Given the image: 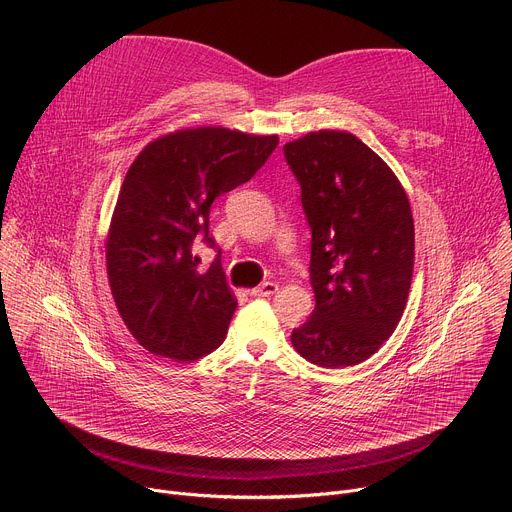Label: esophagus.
<instances>
[{
	"label": "esophagus",
	"instance_id": "obj_1",
	"mask_svg": "<svg viewBox=\"0 0 512 512\" xmlns=\"http://www.w3.org/2000/svg\"><path fill=\"white\" fill-rule=\"evenodd\" d=\"M277 291V283H273V281H265V283H261L259 287H253L251 289V296H257V298H271L273 294Z\"/></svg>",
	"mask_w": 512,
	"mask_h": 512
}]
</instances>
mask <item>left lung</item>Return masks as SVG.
<instances>
[{"instance_id":"1","label":"left lung","mask_w":512,"mask_h":512,"mask_svg":"<svg viewBox=\"0 0 512 512\" xmlns=\"http://www.w3.org/2000/svg\"><path fill=\"white\" fill-rule=\"evenodd\" d=\"M312 229L316 308L291 332L310 362L340 369L373 356L407 306L415 229L393 170L348 131H312L283 145Z\"/></svg>"}]
</instances>
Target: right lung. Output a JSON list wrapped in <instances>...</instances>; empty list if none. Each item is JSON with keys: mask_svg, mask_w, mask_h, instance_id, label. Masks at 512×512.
Listing matches in <instances>:
<instances>
[{"mask_svg": "<svg viewBox=\"0 0 512 512\" xmlns=\"http://www.w3.org/2000/svg\"><path fill=\"white\" fill-rule=\"evenodd\" d=\"M277 135L227 127L178 129L150 141L129 166L107 235V275L119 316L156 356L196 360L227 336L237 300L218 255L208 269L192 255L210 247V204L255 172Z\"/></svg>", "mask_w": 512, "mask_h": 512, "instance_id": "obj_1", "label": "right lung"}]
</instances>
